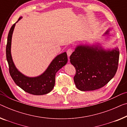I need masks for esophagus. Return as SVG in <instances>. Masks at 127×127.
I'll return each instance as SVG.
<instances>
[{
    "instance_id": "esophagus-1",
    "label": "esophagus",
    "mask_w": 127,
    "mask_h": 127,
    "mask_svg": "<svg viewBox=\"0 0 127 127\" xmlns=\"http://www.w3.org/2000/svg\"><path fill=\"white\" fill-rule=\"evenodd\" d=\"M72 52H73V50H72V48L68 49V50L67 51V55L68 56H69L72 54Z\"/></svg>"
}]
</instances>
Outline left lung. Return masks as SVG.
Listing matches in <instances>:
<instances>
[{
    "label": "left lung",
    "instance_id": "1",
    "mask_svg": "<svg viewBox=\"0 0 127 127\" xmlns=\"http://www.w3.org/2000/svg\"><path fill=\"white\" fill-rule=\"evenodd\" d=\"M119 59L118 48L105 51L101 47L77 46L70 56L76 69L73 80L77 88L87 91L103 87L116 74Z\"/></svg>",
    "mask_w": 127,
    "mask_h": 127
}]
</instances>
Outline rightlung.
<instances>
[{
  "instance_id": "obj_1",
  "label": "right lung",
  "mask_w": 127,
  "mask_h": 127,
  "mask_svg": "<svg viewBox=\"0 0 127 127\" xmlns=\"http://www.w3.org/2000/svg\"><path fill=\"white\" fill-rule=\"evenodd\" d=\"M12 25L9 30L6 45V58L9 66V72L11 77L16 85L28 94L35 95H45L51 92L55 83V75L57 72L67 63L68 59L66 52L59 55L52 60L42 75L36 77H29L20 72L14 64L11 54V45L12 35L15 24Z\"/></svg>"
}]
</instances>
